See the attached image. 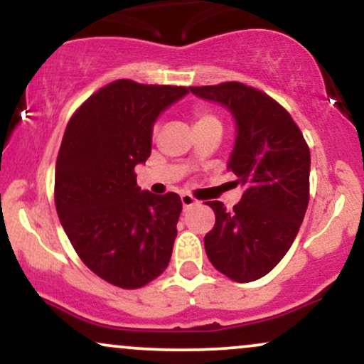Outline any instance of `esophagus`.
<instances>
[{"label":"esophagus","mask_w":364,"mask_h":364,"mask_svg":"<svg viewBox=\"0 0 364 364\" xmlns=\"http://www.w3.org/2000/svg\"><path fill=\"white\" fill-rule=\"evenodd\" d=\"M181 203H183V208H190V207L196 205V200L191 195L185 193V195H181Z\"/></svg>","instance_id":"34e87169"}]
</instances>
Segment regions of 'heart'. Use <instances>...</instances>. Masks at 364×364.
I'll return each mask as SVG.
<instances>
[{"label":"heart","instance_id":"1","mask_svg":"<svg viewBox=\"0 0 364 364\" xmlns=\"http://www.w3.org/2000/svg\"><path fill=\"white\" fill-rule=\"evenodd\" d=\"M208 123H219V119H217L208 109L198 107V109L195 111V127H200V124H208Z\"/></svg>","mask_w":364,"mask_h":364}]
</instances>
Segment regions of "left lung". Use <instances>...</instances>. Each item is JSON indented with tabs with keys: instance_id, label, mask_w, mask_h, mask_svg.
<instances>
[{
	"instance_id": "obj_1",
	"label": "left lung",
	"mask_w": 364,
	"mask_h": 364,
	"mask_svg": "<svg viewBox=\"0 0 364 364\" xmlns=\"http://www.w3.org/2000/svg\"><path fill=\"white\" fill-rule=\"evenodd\" d=\"M190 90L235 116L228 171L245 188L232 210L207 202L215 214L203 240L207 257L235 282L257 281L282 260L301 228L310 200V149L289 112L253 87L224 82Z\"/></svg>"
}]
</instances>
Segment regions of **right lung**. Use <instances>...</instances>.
I'll list each match as a JSON object with an SVG mask.
<instances>
[{
  "label": "right lung",
  "instance_id": "right-lung-1",
  "mask_svg": "<svg viewBox=\"0 0 364 364\" xmlns=\"http://www.w3.org/2000/svg\"><path fill=\"white\" fill-rule=\"evenodd\" d=\"M186 87L116 80L92 94L66 124L54 174L63 229L95 275L139 289L166 270L181 198L136 186L135 166L152 149V129Z\"/></svg>",
  "mask_w": 364,
  "mask_h": 364
}]
</instances>
